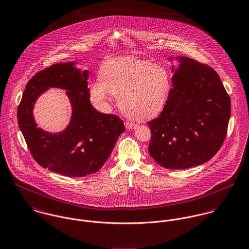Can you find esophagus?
Listing matches in <instances>:
<instances>
[{"mask_svg":"<svg viewBox=\"0 0 249 249\" xmlns=\"http://www.w3.org/2000/svg\"><path fill=\"white\" fill-rule=\"evenodd\" d=\"M125 127L128 130H134V129H136L138 127V124L132 123V122H125Z\"/></svg>","mask_w":249,"mask_h":249,"instance_id":"1","label":"esophagus"}]
</instances>
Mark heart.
<instances>
[{
  "label": "heart",
  "mask_w": 249,
  "mask_h": 249,
  "mask_svg": "<svg viewBox=\"0 0 249 249\" xmlns=\"http://www.w3.org/2000/svg\"><path fill=\"white\" fill-rule=\"evenodd\" d=\"M100 79L90 84V99L105 108L111 94L128 115L148 119L165 107L171 78L165 69L133 57L111 59L100 69Z\"/></svg>",
  "instance_id": "1"
}]
</instances>
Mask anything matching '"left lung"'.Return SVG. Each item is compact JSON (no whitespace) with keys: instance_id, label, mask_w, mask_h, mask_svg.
Segmentation results:
<instances>
[{"instance_id":"1","label":"left lung","mask_w":249,"mask_h":249,"mask_svg":"<svg viewBox=\"0 0 249 249\" xmlns=\"http://www.w3.org/2000/svg\"><path fill=\"white\" fill-rule=\"evenodd\" d=\"M168 60L173 89L160 115L148 122L149 154L166 169H187L207 162L220 150L231 103L212 68L185 56Z\"/></svg>"}]
</instances>
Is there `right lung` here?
Here are the masks:
<instances>
[{"instance_id": "add662e5", "label": "right lung", "mask_w": 249, "mask_h": 249, "mask_svg": "<svg viewBox=\"0 0 249 249\" xmlns=\"http://www.w3.org/2000/svg\"><path fill=\"white\" fill-rule=\"evenodd\" d=\"M88 80L89 71L78 69L75 62L55 64L28 81L17 111L20 130L34 160L66 177H85L97 172L125 131L116 115L92 107ZM52 87L67 90L72 107L68 126L58 133L38 128L33 115L37 98Z\"/></svg>"}]
</instances>
